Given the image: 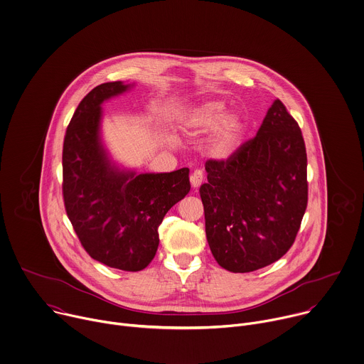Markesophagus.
Instances as JSON below:
<instances>
[{
    "mask_svg": "<svg viewBox=\"0 0 364 364\" xmlns=\"http://www.w3.org/2000/svg\"><path fill=\"white\" fill-rule=\"evenodd\" d=\"M203 182V172L200 169H196L193 171V173L191 175V183L193 188H198L200 186V183Z\"/></svg>",
    "mask_w": 364,
    "mask_h": 364,
    "instance_id": "obj_1",
    "label": "esophagus"
}]
</instances>
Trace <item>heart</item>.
Returning a JSON list of instances; mask_svg holds the SVG:
<instances>
[{
  "instance_id": "heart-1",
  "label": "heart",
  "mask_w": 364,
  "mask_h": 364,
  "mask_svg": "<svg viewBox=\"0 0 364 364\" xmlns=\"http://www.w3.org/2000/svg\"><path fill=\"white\" fill-rule=\"evenodd\" d=\"M182 125L198 134L213 131L208 141V151L215 158H229L239 146L242 121L235 114H228L225 102L209 100L182 115Z\"/></svg>"
}]
</instances>
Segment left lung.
Segmentation results:
<instances>
[{"label":"left lung","instance_id":"obj_1","mask_svg":"<svg viewBox=\"0 0 364 364\" xmlns=\"http://www.w3.org/2000/svg\"><path fill=\"white\" fill-rule=\"evenodd\" d=\"M199 189L205 230L216 262L233 273L262 269L293 245L307 206V156L301 131L280 100L255 138L228 159L205 164Z\"/></svg>","mask_w":364,"mask_h":364}]
</instances>
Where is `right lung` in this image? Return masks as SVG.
<instances>
[{"mask_svg": "<svg viewBox=\"0 0 364 364\" xmlns=\"http://www.w3.org/2000/svg\"><path fill=\"white\" fill-rule=\"evenodd\" d=\"M128 88L105 82L80 102L64 138L63 196L87 253L109 267L138 272L155 257L158 228L191 183L188 168L136 175L111 165L100 141L101 104Z\"/></svg>", "mask_w": 364, "mask_h": 364, "instance_id": "1", "label": "right lung"}]
</instances>
